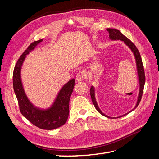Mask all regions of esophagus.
I'll return each instance as SVG.
<instances>
[{
	"instance_id": "34e87169",
	"label": "esophagus",
	"mask_w": 159,
	"mask_h": 159,
	"mask_svg": "<svg viewBox=\"0 0 159 159\" xmlns=\"http://www.w3.org/2000/svg\"><path fill=\"white\" fill-rule=\"evenodd\" d=\"M86 78H87V74H86V72L84 70H81L76 75V80L77 81H81L86 79Z\"/></svg>"
}]
</instances>
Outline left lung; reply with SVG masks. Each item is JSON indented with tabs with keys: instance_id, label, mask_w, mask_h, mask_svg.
Wrapping results in <instances>:
<instances>
[{
	"instance_id": "left-lung-1",
	"label": "left lung",
	"mask_w": 159,
	"mask_h": 159,
	"mask_svg": "<svg viewBox=\"0 0 159 159\" xmlns=\"http://www.w3.org/2000/svg\"><path fill=\"white\" fill-rule=\"evenodd\" d=\"M107 30L108 31L109 34V38L111 40H121L123 41L125 44L132 51V52L133 53L134 58H135V61H136V65H137V74H138V78H139V95H138V99H137V104L131 111H130L129 112L124 114L121 116H119L117 117H111L109 116H107L105 114H104L101 109H99L98 103L96 102L95 99V88L93 86H91L90 88V95H91V100H92V102L94 105V106L95 107V109H97L98 111L102 114V115L105 117H107L108 118H111V119H114V118H119V117H121L123 116H125V115L129 113L130 112L133 111L135 109L138 105L141 102V99L142 98V95H143V89H144V86H145V71H144V68H143V62H142V59L140 55V53H139L138 49L137 48V47L134 46V44L127 37L125 36L123 34L120 32L119 30H118L117 29H114V28H107Z\"/></svg>"
}]
</instances>
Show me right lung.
Listing matches in <instances>:
<instances>
[{
    "label": "right lung",
    "instance_id": "1",
    "mask_svg": "<svg viewBox=\"0 0 159 159\" xmlns=\"http://www.w3.org/2000/svg\"><path fill=\"white\" fill-rule=\"evenodd\" d=\"M42 40L32 42L18 60L13 72V88L23 116L38 128L52 130L63 125L68 118L70 99L75 85V79L70 80L61 88L54 103L48 109L38 108L30 102L22 85L21 68L26 55L34 50Z\"/></svg>",
    "mask_w": 159,
    "mask_h": 159
}]
</instances>
